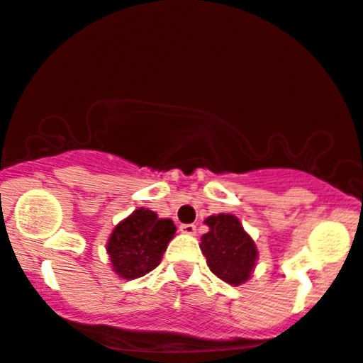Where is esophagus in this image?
I'll return each instance as SVG.
<instances>
[{
	"mask_svg": "<svg viewBox=\"0 0 363 363\" xmlns=\"http://www.w3.org/2000/svg\"><path fill=\"white\" fill-rule=\"evenodd\" d=\"M179 232L184 235H196V225L194 223H182V225H179Z\"/></svg>",
	"mask_w": 363,
	"mask_h": 363,
	"instance_id": "1",
	"label": "esophagus"
}]
</instances>
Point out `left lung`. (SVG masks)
Listing matches in <instances>:
<instances>
[{
	"instance_id": "8db88e82",
	"label": "left lung",
	"mask_w": 363,
	"mask_h": 363,
	"mask_svg": "<svg viewBox=\"0 0 363 363\" xmlns=\"http://www.w3.org/2000/svg\"><path fill=\"white\" fill-rule=\"evenodd\" d=\"M206 225L208 232L202 235L201 250L211 272L232 286L247 283L258 259L255 240L232 213L207 217Z\"/></svg>"
}]
</instances>
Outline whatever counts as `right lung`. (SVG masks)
I'll list each match as a JSON object with an SVG mask.
<instances>
[{
  "instance_id": "1",
  "label": "right lung",
  "mask_w": 363,
  "mask_h": 363,
  "mask_svg": "<svg viewBox=\"0 0 363 363\" xmlns=\"http://www.w3.org/2000/svg\"><path fill=\"white\" fill-rule=\"evenodd\" d=\"M174 235L176 225L171 218H160L150 208H136L110 233L106 253L111 268L128 281L145 277L161 263Z\"/></svg>"
}]
</instances>
